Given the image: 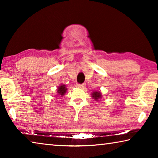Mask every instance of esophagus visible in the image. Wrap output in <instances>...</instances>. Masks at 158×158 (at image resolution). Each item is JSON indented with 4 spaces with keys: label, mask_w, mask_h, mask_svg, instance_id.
Masks as SVG:
<instances>
[{
    "label": "esophagus",
    "mask_w": 158,
    "mask_h": 158,
    "mask_svg": "<svg viewBox=\"0 0 158 158\" xmlns=\"http://www.w3.org/2000/svg\"><path fill=\"white\" fill-rule=\"evenodd\" d=\"M85 86V84H77V88H79V89H84Z\"/></svg>",
    "instance_id": "34e87169"
}]
</instances>
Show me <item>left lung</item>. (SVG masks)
Here are the masks:
<instances>
[{"label": "left lung", "instance_id": "1", "mask_svg": "<svg viewBox=\"0 0 158 158\" xmlns=\"http://www.w3.org/2000/svg\"><path fill=\"white\" fill-rule=\"evenodd\" d=\"M92 97H93V98H94L95 100H98L99 98H101L102 97L100 92H93L92 93Z\"/></svg>", "mask_w": 158, "mask_h": 158}]
</instances>
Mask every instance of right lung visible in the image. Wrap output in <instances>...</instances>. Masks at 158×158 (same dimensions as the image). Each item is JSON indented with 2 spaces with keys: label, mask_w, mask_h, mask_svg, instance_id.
I'll return each instance as SVG.
<instances>
[{
  "label": "right lung",
  "mask_w": 158,
  "mask_h": 158,
  "mask_svg": "<svg viewBox=\"0 0 158 158\" xmlns=\"http://www.w3.org/2000/svg\"><path fill=\"white\" fill-rule=\"evenodd\" d=\"M66 90H67V89L65 88V85H60L59 88H58V91H57L58 94H59L58 95L63 96L66 93Z\"/></svg>",
  "instance_id": "1"
}]
</instances>
